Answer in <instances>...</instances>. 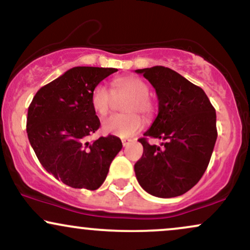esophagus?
<instances>
[{"instance_id": "esophagus-1", "label": "esophagus", "mask_w": 250, "mask_h": 250, "mask_svg": "<svg viewBox=\"0 0 250 250\" xmlns=\"http://www.w3.org/2000/svg\"><path fill=\"white\" fill-rule=\"evenodd\" d=\"M131 141H130V140H122V146H123V147H127V146L129 145V143H130Z\"/></svg>"}]
</instances>
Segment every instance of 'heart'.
<instances>
[{
  "label": "heart",
  "instance_id": "b5f03b06",
  "mask_svg": "<svg viewBox=\"0 0 250 250\" xmlns=\"http://www.w3.org/2000/svg\"><path fill=\"white\" fill-rule=\"evenodd\" d=\"M150 89L147 82L137 76H122L113 81V91L107 85L97 84L91 93V105L99 115H107L117 99H129L125 104V111L129 114L105 117L101 123L104 134L119 137H130L143 128V121L136 111L145 116L153 113V102L149 99Z\"/></svg>",
  "mask_w": 250,
  "mask_h": 250
}]
</instances>
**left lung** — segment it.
Here are the masks:
<instances>
[{
  "instance_id": "left-lung-1",
  "label": "left lung",
  "mask_w": 250,
  "mask_h": 250,
  "mask_svg": "<svg viewBox=\"0 0 250 250\" xmlns=\"http://www.w3.org/2000/svg\"><path fill=\"white\" fill-rule=\"evenodd\" d=\"M156 91L159 114L139 141L142 157L135 163L140 186L156 197L180 196L199 182L216 142V113L208 96L170 68L156 65L135 70ZM147 137L165 141L149 145Z\"/></svg>"
}]
</instances>
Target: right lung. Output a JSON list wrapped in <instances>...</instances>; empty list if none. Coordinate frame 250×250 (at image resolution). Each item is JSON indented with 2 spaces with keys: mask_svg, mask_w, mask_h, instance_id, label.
Listing matches in <instances>:
<instances>
[{
  "mask_svg": "<svg viewBox=\"0 0 250 250\" xmlns=\"http://www.w3.org/2000/svg\"><path fill=\"white\" fill-rule=\"evenodd\" d=\"M115 68L74 67L34 96L27 117L28 139L43 168L73 188L101 187L110 163L122 149L119 137L108 135L89 143L100 128L91 93Z\"/></svg>",
  "mask_w": 250,
  "mask_h": 250,
  "instance_id": "1",
  "label": "right lung"
}]
</instances>
